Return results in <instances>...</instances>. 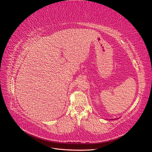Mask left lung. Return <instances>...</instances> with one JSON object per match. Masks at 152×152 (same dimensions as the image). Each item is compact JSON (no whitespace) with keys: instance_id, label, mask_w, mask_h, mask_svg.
Listing matches in <instances>:
<instances>
[{"instance_id":"left-lung-1","label":"left lung","mask_w":152,"mask_h":152,"mask_svg":"<svg viewBox=\"0 0 152 152\" xmlns=\"http://www.w3.org/2000/svg\"><path fill=\"white\" fill-rule=\"evenodd\" d=\"M112 120H113V119H112ZM113 120H114V119H113Z\"/></svg>"}]
</instances>
